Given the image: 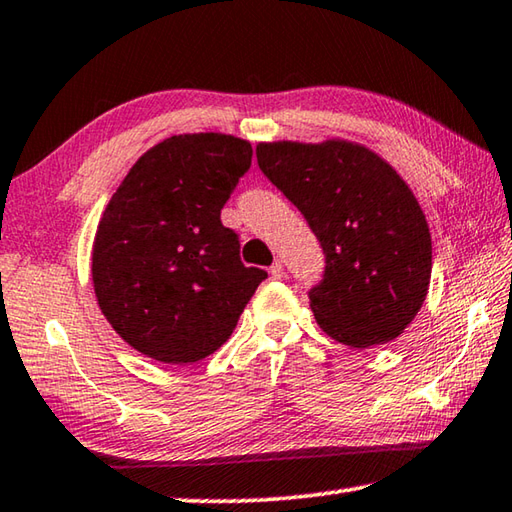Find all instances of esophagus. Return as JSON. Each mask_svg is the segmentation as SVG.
<instances>
[{"instance_id": "obj_1", "label": "esophagus", "mask_w": 512, "mask_h": 512, "mask_svg": "<svg viewBox=\"0 0 512 512\" xmlns=\"http://www.w3.org/2000/svg\"><path fill=\"white\" fill-rule=\"evenodd\" d=\"M268 273H271L273 280H282V277H284V266L280 262H273V266L268 268Z\"/></svg>"}]
</instances>
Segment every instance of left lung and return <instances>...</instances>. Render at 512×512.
Instances as JSON below:
<instances>
[{"label":"left lung","instance_id":"1","mask_svg":"<svg viewBox=\"0 0 512 512\" xmlns=\"http://www.w3.org/2000/svg\"><path fill=\"white\" fill-rule=\"evenodd\" d=\"M257 164L325 253L323 280L309 291L320 329L359 350L397 339L431 280L429 225L400 173L345 140L264 142Z\"/></svg>","mask_w":512,"mask_h":512}]
</instances>
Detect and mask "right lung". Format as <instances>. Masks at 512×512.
Wrapping results in <instances>:
<instances>
[{
  "instance_id": "1",
  "label": "right lung",
  "mask_w": 512,
  "mask_h": 512,
  "mask_svg": "<svg viewBox=\"0 0 512 512\" xmlns=\"http://www.w3.org/2000/svg\"><path fill=\"white\" fill-rule=\"evenodd\" d=\"M235 135H173L121 180L92 246V282L112 329L162 363L201 361L230 339L266 280L244 266L221 210L250 169Z\"/></svg>"
}]
</instances>
